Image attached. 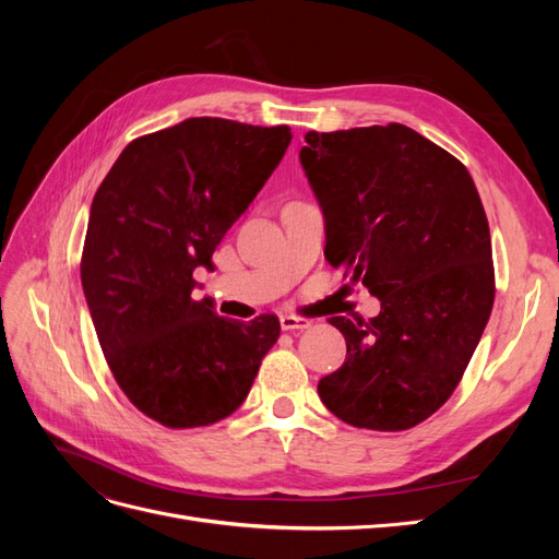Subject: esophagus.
Segmentation results:
<instances>
[{
	"label": "esophagus",
	"mask_w": 559,
	"mask_h": 559,
	"mask_svg": "<svg viewBox=\"0 0 559 559\" xmlns=\"http://www.w3.org/2000/svg\"><path fill=\"white\" fill-rule=\"evenodd\" d=\"M280 324H282V329H284V331H294V329L302 331V329H310V326H312V321H310V319H306V317L284 314V317H280Z\"/></svg>",
	"instance_id": "obj_1"
}]
</instances>
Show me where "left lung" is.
Here are the masks:
<instances>
[{
  "label": "left lung",
  "mask_w": 559,
  "mask_h": 559,
  "mask_svg": "<svg viewBox=\"0 0 559 559\" xmlns=\"http://www.w3.org/2000/svg\"><path fill=\"white\" fill-rule=\"evenodd\" d=\"M306 142L300 165L324 214V257L380 300L368 321L329 319L347 357L317 392L352 427L411 429L452 396L492 312V242L476 183L401 123L310 130Z\"/></svg>",
  "instance_id": "obj_1"
}]
</instances>
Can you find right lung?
<instances>
[{
    "label": "right lung",
    "instance_id": "right-lung-1",
    "mask_svg": "<svg viewBox=\"0 0 559 559\" xmlns=\"http://www.w3.org/2000/svg\"><path fill=\"white\" fill-rule=\"evenodd\" d=\"M289 142V126L186 118L132 140L93 198L81 284L97 341L123 394L163 427L238 411L277 343L275 314L235 321L191 294Z\"/></svg>",
    "mask_w": 559,
    "mask_h": 559
}]
</instances>
